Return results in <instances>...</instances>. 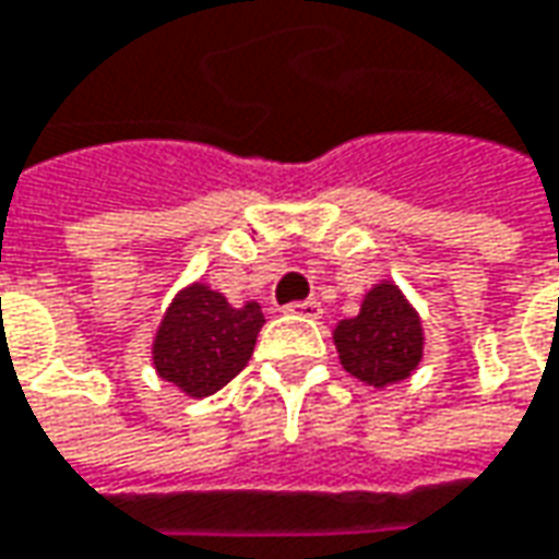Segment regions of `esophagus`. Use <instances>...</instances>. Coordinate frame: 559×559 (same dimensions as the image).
Here are the masks:
<instances>
[{
    "label": "esophagus",
    "instance_id": "esophagus-1",
    "mask_svg": "<svg viewBox=\"0 0 559 559\" xmlns=\"http://www.w3.org/2000/svg\"><path fill=\"white\" fill-rule=\"evenodd\" d=\"M289 313H298V317H320L323 313V305L317 301V298H308V301H292Z\"/></svg>",
    "mask_w": 559,
    "mask_h": 559
}]
</instances>
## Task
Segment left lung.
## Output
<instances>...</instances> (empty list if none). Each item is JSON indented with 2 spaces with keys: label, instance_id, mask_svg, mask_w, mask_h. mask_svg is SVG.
I'll return each instance as SVG.
<instances>
[{
  "label": "left lung",
  "instance_id": "1",
  "mask_svg": "<svg viewBox=\"0 0 559 559\" xmlns=\"http://www.w3.org/2000/svg\"><path fill=\"white\" fill-rule=\"evenodd\" d=\"M342 367L367 385H389L417 370L423 330L414 308L392 283H379L360 305V313L335 326Z\"/></svg>",
  "mask_w": 559,
  "mask_h": 559
}]
</instances>
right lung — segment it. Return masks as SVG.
Instances as JSON below:
<instances>
[{
    "label": "right lung",
    "mask_w": 559,
    "mask_h": 559,
    "mask_svg": "<svg viewBox=\"0 0 559 559\" xmlns=\"http://www.w3.org/2000/svg\"><path fill=\"white\" fill-rule=\"evenodd\" d=\"M261 326V305L233 308L221 292L195 283L164 313L155 335V367L186 395H214L246 370Z\"/></svg>",
    "instance_id": "right-lung-1"
}]
</instances>
